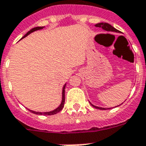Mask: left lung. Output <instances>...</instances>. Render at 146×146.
Listing matches in <instances>:
<instances>
[{"instance_id":"8db88e82","label":"left lung","mask_w":146,"mask_h":146,"mask_svg":"<svg viewBox=\"0 0 146 146\" xmlns=\"http://www.w3.org/2000/svg\"><path fill=\"white\" fill-rule=\"evenodd\" d=\"M95 26H96V27H102V29H104V30H105V31L119 33V30H117V29H115L113 27H112L111 24H108V23H99V24H96ZM90 105H91L93 107L96 108H97V109H100V110H107V109H111V108H105L97 107V106H96V105H94L93 104H91V103H90ZM116 107H117V106H116Z\"/></svg>"}]
</instances>
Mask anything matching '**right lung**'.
<instances>
[{
    "label": "right lung",
    "mask_w": 146,
    "mask_h": 146,
    "mask_svg": "<svg viewBox=\"0 0 146 146\" xmlns=\"http://www.w3.org/2000/svg\"><path fill=\"white\" fill-rule=\"evenodd\" d=\"M44 27H35V28H33L32 29H30L29 32H28L25 35H24V37L22 38L21 39H23L24 38L27 37L28 35H29L30 33H33V32L36 31V30H39V29H43V28ZM65 87H66V84L64 85L63 87V89H62V102H61V104H60V105L58 106L57 108H56L55 110H53V111H49V112H36V111H32V110H29V109H28L30 112L33 113H35V114H38V115H44V116H46V115H54V114H56L57 113H58L59 111H61L62 110V108H64V101H65V96H64V92H65Z\"/></svg>",
    "instance_id": "add662e5"
}]
</instances>
